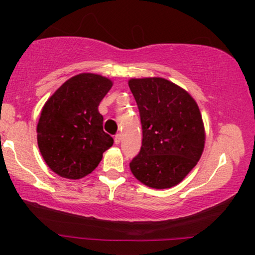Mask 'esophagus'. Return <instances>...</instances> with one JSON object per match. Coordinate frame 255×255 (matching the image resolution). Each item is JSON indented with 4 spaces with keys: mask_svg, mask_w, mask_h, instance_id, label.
Listing matches in <instances>:
<instances>
[{
    "mask_svg": "<svg viewBox=\"0 0 255 255\" xmlns=\"http://www.w3.org/2000/svg\"><path fill=\"white\" fill-rule=\"evenodd\" d=\"M114 140H115V144L119 145L120 142H121V140H122V135H121V134H116L115 137H114Z\"/></svg>",
    "mask_w": 255,
    "mask_h": 255,
    "instance_id": "esophagus-1",
    "label": "esophagus"
}]
</instances>
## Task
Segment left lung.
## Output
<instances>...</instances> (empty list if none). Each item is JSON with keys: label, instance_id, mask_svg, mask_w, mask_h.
Instances as JSON below:
<instances>
[{"label": "left lung", "instance_id": "1", "mask_svg": "<svg viewBox=\"0 0 255 255\" xmlns=\"http://www.w3.org/2000/svg\"><path fill=\"white\" fill-rule=\"evenodd\" d=\"M142 127L140 152L129 163L140 182L157 189L180 183L204 151L198 104L187 91L163 78L130 79Z\"/></svg>", "mask_w": 255, "mask_h": 255}]
</instances>
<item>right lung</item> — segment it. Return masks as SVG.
Segmentation results:
<instances>
[{
    "label": "right lung",
    "instance_id": "obj_1",
    "mask_svg": "<svg viewBox=\"0 0 255 255\" xmlns=\"http://www.w3.org/2000/svg\"><path fill=\"white\" fill-rule=\"evenodd\" d=\"M113 83L92 73L67 80L43 107L37 126L40 153L52 171L78 180L97 168L114 139L103 130L98 105Z\"/></svg>",
    "mask_w": 255,
    "mask_h": 255
}]
</instances>
